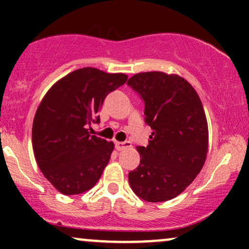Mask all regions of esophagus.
I'll return each mask as SVG.
<instances>
[{
    "label": "esophagus",
    "mask_w": 249,
    "mask_h": 249,
    "mask_svg": "<svg viewBox=\"0 0 249 249\" xmlns=\"http://www.w3.org/2000/svg\"><path fill=\"white\" fill-rule=\"evenodd\" d=\"M115 147L117 151H123L124 148H127V147H131V142L128 141H125V142H115Z\"/></svg>",
    "instance_id": "obj_1"
}]
</instances>
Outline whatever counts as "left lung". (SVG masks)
Returning <instances> with one entry per match:
<instances>
[{
	"label": "left lung",
	"mask_w": 249,
	"mask_h": 249,
	"mask_svg": "<svg viewBox=\"0 0 249 249\" xmlns=\"http://www.w3.org/2000/svg\"><path fill=\"white\" fill-rule=\"evenodd\" d=\"M127 85L144 102L145 123L153 130L147 146H137L142 159L128 173L130 186L150 202L176 198L206 160L208 128L202 103L192 85L177 75L137 73Z\"/></svg>",
	"instance_id": "obj_1"
}]
</instances>
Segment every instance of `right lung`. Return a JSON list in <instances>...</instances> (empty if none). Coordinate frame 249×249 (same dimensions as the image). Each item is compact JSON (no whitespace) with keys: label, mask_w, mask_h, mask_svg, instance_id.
I'll return each mask as SVG.
<instances>
[{"label":"right lung","mask_w":249,"mask_h":249,"mask_svg":"<svg viewBox=\"0 0 249 249\" xmlns=\"http://www.w3.org/2000/svg\"><path fill=\"white\" fill-rule=\"evenodd\" d=\"M124 73L83 68L55 83L33 123V148L39 170L57 191L72 196L90 190L110 160L113 142L91 136V123L108 93L126 82Z\"/></svg>","instance_id":"right-lung-1"}]
</instances>
